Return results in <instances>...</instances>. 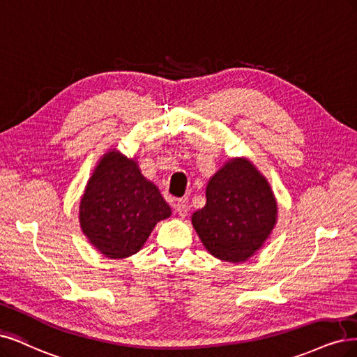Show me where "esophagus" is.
<instances>
[{
	"mask_svg": "<svg viewBox=\"0 0 357 357\" xmlns=\"http://www.w3.org/2000/svg\"><path fill=\"white\" fill-rule=\"evenodd\" d=\"M175 209H176V212H178L181 216H185V215L188 213V211H190V206H188L187 200L179 199V200L175 202Z\"/></svg>",
	"mask_w": 357,
	"mask_h": 357,
	"instance_id": "obj_1",
	"label": "esophagus"
}]
</instances>
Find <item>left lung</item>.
Instances as JSON below:
<instances>
[{
    "label": "left lung",
    "mask_w": 357,
    "mask_h": 357,
    "mask_svg": "<svg viewBox=\"0 0 357 357\" xmlns=\"http://www.w3.org/2000/svg\"><path fill=\"white\" fill-rule=\"evenodd\" d=\"M278 206L268 182L246 160L227 163L206 188V206L194 212L192 225L216 258L241 262L270 236Z\"/></svg>",
    "instance_id": "8db88e82"
}]
</instances>
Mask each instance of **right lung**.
I'll use <instances>...</instances> for the list:
<instances>
[{"label":"right lung","instance_id":"right-lung-1","mask_svg":"<svg viewBox=\"0 0 357 357\" xmlns=\"http://www.w3.org/2000/svg\"><path fill=\"white\" fill-rule=\"evenodd\" d=\"M169 216V204L157 187L133 160L116 151L100 160L79 204L83 233L108 258L136 254L154 225Z\"/></svg>","mask_w":357,"mask_h":357}]
</instances>
